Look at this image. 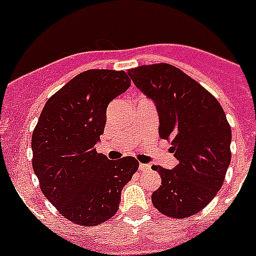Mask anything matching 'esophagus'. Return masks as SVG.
I'll use <instances>...</instances> for the list:
<instances>
[{
    "mask_svg": "<svg viewBox=\"0 0 256 256\" xmlns=\"http://www.w3.org/2000/svg\"><path fill=\"white\" fill-rule=\"evenodd\" d=\"M138 169L141 172H148V170H150V165H148V164H140Z\"/></svg>",
    "mask_w": 256,
    "mask_h": 256,
    "instance_id": "1",
    "label": "esophagus"
}]
</instances>
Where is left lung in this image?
<instances>
[{"instance_id":"left-lung-1","label":"left lung","mask_w":256,"mask_h":256,"mask_svg":"<svg viewBox=\"0 0 256 256\" xmlns=\"http://www.w3.org/2000/svg\"><path fill=\"white\" fill-rule=\"evenodd\" d=\"M140 91L155 102L159 136L168 140L178 164L152 165L162 186L154 206L170 218H188L204 209L222 188L230 162V126L224 110L195 79L170 64L142 65L128 70Z\"/></svg>"}]
</instances>
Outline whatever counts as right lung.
Segmentation results:
<instances>
[{"label":"right lung","instance_id":"right-lung-1","mask_svg":"<svg viewBox=\"0 0 256 256\" xmlns=\"http://www.w3.org/2000/svg\"><path fill=\"white\" fill-rule=\"evenodd\" d=\"M130 86L124 70H86L50 97L33 130L32 164L40 190L76 224L114 216L122 190L138 169L132 156L108 160L96 151L108 105Z\"/></svg>","mask_w":256,"mask_h":256}]
</instances>
